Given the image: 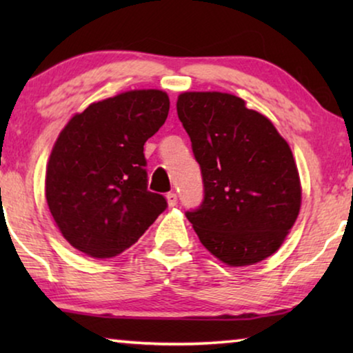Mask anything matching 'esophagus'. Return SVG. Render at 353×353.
Here are the masks:
<instances>
[{
    "instance_id": "1",
    "label": "esophagus",
    "mask_w": 353,
    "mask_h": 353,
    "mask_svg": "<svg viewBox=\"0 0 353 353\" xmlns=\"http://www.w3.org/2000/svg\"><path fill=\"white\" fill-rule=\"evenodd\" d=\"M167 202L170 207H175L178 204V196L176 192H168L167 194Z\"/></svg>"
}]
</instances>
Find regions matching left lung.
Wrapping results in <instances>:
<instances>
[{
  "mask_svg": "<svg viewBox=\"0 0 353 353\" xmlns=\"http://www.w3.org/2000/svg\"><path fill=\"white\" fill-rule=\"evenodd\" d=\"M176 112L204 183L201 205L186 212L201 243L230 267L270 257L301 209L289 144L265 115L228 93H183Z\"/></svg>",
  "mask_w": 353,
  "mask_h": 353,
  "instance_id": "obj_1",
  "label": "left lung"
}]
</instances>
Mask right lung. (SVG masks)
Instances as JSON below:
<instances>
[{
	"instance_id": "right-lung-1",
	"label": "right lung",
	"mask_w": 353,
	"mask_h": 353,
	"mask_svg": "<svg viewBox=\"0 0 353 353\" xmlns=\"http://www.w3.org/2000/svg\"><path fill=\"white\" fill-rule=\"evenodd\" d=\"M168 109L163 91H127L88 105L61 132L46 167V201L80 252L115 257L167 209L165 197L148 191L143 151Z\"/></svg>"
}]
</instances>
